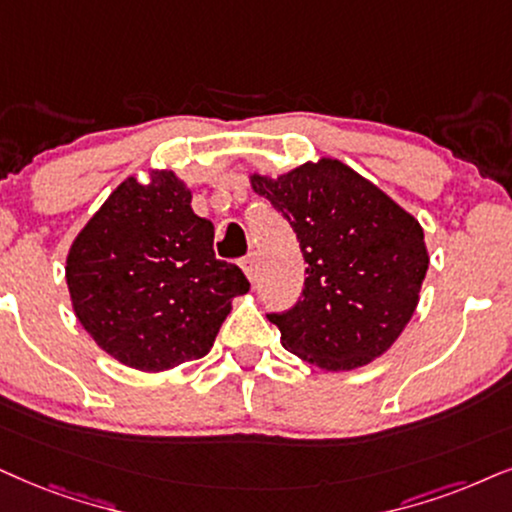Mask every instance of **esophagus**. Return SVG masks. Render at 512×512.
<instances>
[{
  "mask_svg": "<svg viewBox=\"0 0 512 512\" xmlns=\"http://www.w3.org/2000/svg\"><path fill=\"white\" fill-rule=\"evenodd\" d=\"M241 267L245 271V276H248L250 281H255V278H257V255H255V252H250L248 257H243Z\"/></svg>",
  "mask_w": 512,
  "mask_h": 512,
  "instance_id": "obj_1",
  "label": "esophagus"
}]
</instances>
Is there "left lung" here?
<instances>
[{
  "mask_svg": "<svg viewBox=\"0 0 512 512\" xmlns=\"http://www.w3.org/2000/svg\"><path fill=\"white\" fill-rule=\"evenodd\" d=\"M252 191L293 226L307 269L293 309L269 314L288 352L323 371H352L394 345L420 300L430 257L423 226L378 186L333 158Z\"/></svg>",
  "mask_w": 512,
  "mask_h": 512,
  "instance_id": "obj_1",
  "label": "left lung"
}]
</instances>
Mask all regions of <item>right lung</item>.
Segmentation results:
<instances>
[{
  "mask_svg": "<svg viewBox=\"0 0 512 512\" xmlns=\"http://www.w3.org/2000/svg\"><path fill=\"white\" fill-rule=\"evenodd\" d=\"M215 226L172 170L127 177L75 236L66 281L75 316L103 352L158 373L210 352L250 283L212 250Z\"/></svg>",
  "mask_w": 512,
  "mask_h": 512,
  "instance_id": "1",
  "label": "right lung"
}]
</instances>
